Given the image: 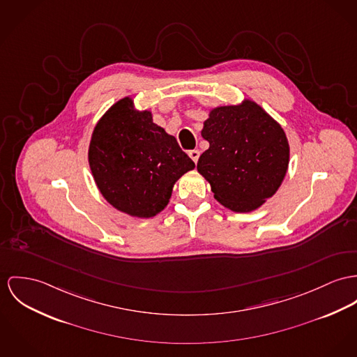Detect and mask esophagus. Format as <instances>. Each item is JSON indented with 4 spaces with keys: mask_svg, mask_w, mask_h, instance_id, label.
I'll return each mask as SVG.
<instances>
[{
    "mask_svg": "<svg viewBox=\"0 0 357 357\" xmlns=\"http://www.w3.org/2000/svg\"><path fill=\"white\" fill-rule=\"evenodd\" d=\"M189 156H190V159H192L194 163H197V162H198V159H199V151L192 149V151L189 152Z\"/></svg>",
    "mask_w": 357,
    "mask_h": 357,
    "instance_id": "1",
    "label": "esophagus"
}]
</instances>
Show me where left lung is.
Returning a JSON list of instances; mask_svg holds the SVG:
<instances>
[{
  "instance_id": "left-lung-1",
  "label": "left lung",
  "mask_w": 357,
  "mask_h": 357,
  "mask_svg": "<svg viewBox=\"0 0 357 357\" xmlns=\"http://www.w3.org/2000/svg\"><path fill=\"white\" fill-rule=\"evenodd\" d=\"M201 136L209 148L197 169L222 206L239 213L255 211L281 186L289 144L282 128L255 102L211 110Z\"/></svg>"
}]
</instances>
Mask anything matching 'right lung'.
I'll return each mask as SVG.
<instances>
[{"instance_id": "add662e5", "label": "right lung", "mask_w": 357, "mask_h": 357, "mask_svg": "<svg viewBox=\"0 0 357 357\" xmlns=\"http://www.w3.org/2000/svg\"><path fill=\"white\" fill-rule=\"evenodd\" d=\"M95 183L115 209L139 219L167 206L175 182L195 165L176 138L137 111L130 98L112 105L96 123L88 149Z\"/></svg>"}]
</instances>
